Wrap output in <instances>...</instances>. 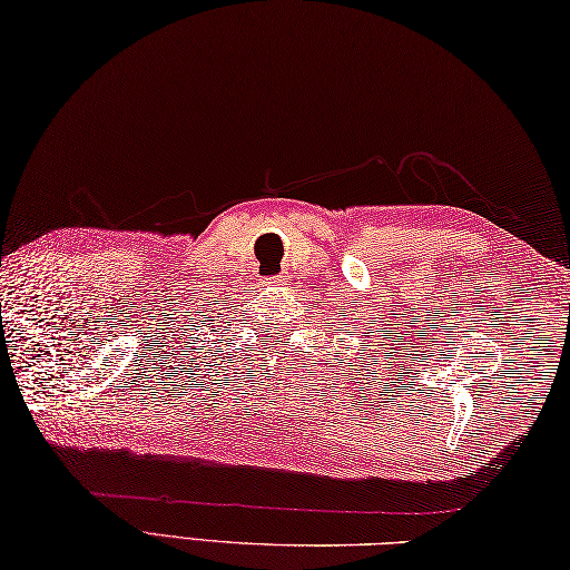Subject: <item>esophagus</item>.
Instances as JSON below:
<instances>
[{"instance_id": "esophagus-1", "label": "esophagus", "mask_w": 570, "mask_h": 570, "mask_svg": "<svg viewBox=\"0 0 570 570\" xmlns=\"http://www.w3.org/2000/svg\"><path fill=\"white\" fill-rule=\"evenodd\" d=\"M264 284L266 286H282L284 284V276H269Z\"/></svg>"}]
</instances>
